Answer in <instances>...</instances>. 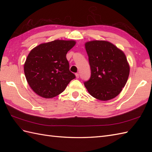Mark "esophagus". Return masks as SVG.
<instances>
[{
	"label": "esophagus",
	"mask_w": 152,
	"mask_h": 152,
	"mask_svg": "<svg viewBox=\"0 0 152 152\" xmlns=\"http://www.w3.org/2000/svg\"><path fill=\"white\" fill-rule=\"evenodd\" d=\"M75 75H76V78H79V74L78 73H76L75 74Z\"/></svg>",
	"instance_id": "34e87169"
}]
</instances>
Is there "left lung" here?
Returning a JSON list of instances; mask_svg holds the SVG:
<instances>
[{
  "mask_svg": "<svg viewBox=\"0 0 152 152\" xmlns=\"http://www.w3.org/2000/svg\"><path fill=\"white\" fill-rule=\"evenodd\" d=\"M85 46L91 69V76L84 82L85 87L95 99H114L122 91L129 75L125 55L107 41H90Z\"/></svg>",
  "mask_w": 152,
  "mask_h": 152,
  "instance_id": "1",
  "label": "left lung"
}]
</instances>
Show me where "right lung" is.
I'll list each match as a JSON object with an SVG mask.
<instances>
[{
    "mask_svg": "<svg viewBox=\"0 0 152 152\" xmlns=\"http://www.w3.org/2000/svg\"><path fill=\"white\" fill-rule=\"evenodd\" d=\"M76 42L56 40L38 45L28 55L24 72L33 91L46 99L62 93L71 80L76 78L69 70L66 55Z\"/></svg>",
    "mask_w": 152,
    "mask_h": 152,
    "instance_id": "add662e5",
    "label": "right lung"
}]
</instances>
